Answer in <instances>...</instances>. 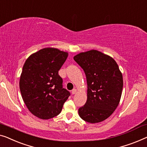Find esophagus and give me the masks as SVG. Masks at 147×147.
<instances>
[{"instance_id": "1", "label": "esophagus", "mask_w": 147, "mask_h": 147, "mask_svg": "<svg viewBox=\"0 0 147 147\" xmlns=\"http://www.w3.org/2000/svg\"><path fill=\"white\" fill-rule=\"evenodd\" d=\"M77 93V89H74L73 90L71 91L72 94H75V93Z\"/></svg>"}]
</instances>
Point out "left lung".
I'll use <instances>...</instances> for the list:
<instances>
[{"instance_id":"obj_1","label":"left lung","mask_w":147,"mask_h":147,"mask_svg":"<svg viewBox=\"0 0 147 147\" xmlns=\"http://www.w3.org/2000/svg\"><path fill=\"white\" fill-rule=\"evenodd\" d=\"M86 76L88 99L78 109L83 120L97 123L107 119L117 107L122 94L123 75L115 60L96 50L74 57Z\"/></svg>"}]
</instances>
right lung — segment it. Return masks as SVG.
Masks as SVG:
<instances>
[{
    "instance_id": "obj_1",
    "label": "right lung",
    "mask_w": 147,
    "mask_h": 147,
    "mask_svg": "<svg viewBox=\"0 0 147 147\" xmlns=\"http://www.w3.org/2000/svg\"><path fill=\"white\" fill-rule=\"evenodd\" d=\"M67 56V52L45 48L31 54L23 65L19 82L21 95L31 113L39 119L58 115L70 95L58 74Z\"/></svg>"
}]
</instances>
